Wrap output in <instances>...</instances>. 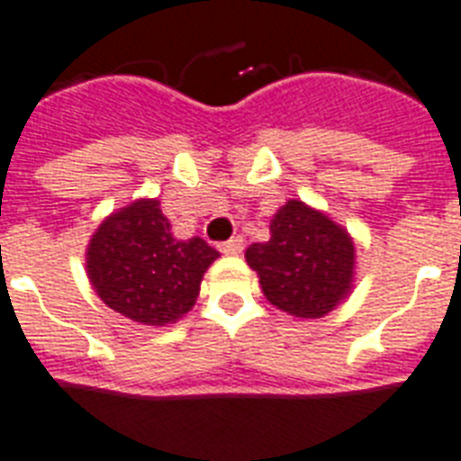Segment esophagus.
<instances>
[{
  "label": "esophagus",
  "instance_id": "34e87169",
  "mask_svg": "<svg viewBox=\"0 0 461 461\" xmlns=\"http://www.w3.org/2000/svg\"><path fill=\"white\" fill-rule=\"evenodd\" d=\"M220 251L227 256H239L241 251H244V239L234 237L230 239V241H224V244H220Z\"/></svg>",
  "mask_w": 461,
  "mask_h": 461
}]
</instances>
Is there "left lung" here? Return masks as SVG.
Returning a JSON list of instances; mask_svg holds the SVG:
<instances>
[{"label":"left lung","mask_w":461,"mask_h":461,"mask_svg":"<svg viewBox=\"0 0 461 461\" xmlns=\"http://www.w3.org/2000/svg\"><path fill=\"white\" fill-rule=\"evenodd\" d=\"M270 304L319 319L346 300L356 276V244L340 224L302 200H287L270 220V239L246 249Z\"/></svg>","instance_id":"left-lung-1"}]
</instances>
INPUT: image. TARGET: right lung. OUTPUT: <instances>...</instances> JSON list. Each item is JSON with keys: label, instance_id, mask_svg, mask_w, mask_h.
Wrapping results in <instances>:
<instances>
[{"label": "right lung", "instance_id": "right-lung-1", "mask_svg": "<svg viewBox=\"0 0 461 461\" xmlns=\"http://www.w3.org/2000/svg\"><path fill=\"white\" fill-rule=\"evenodd\" d=\"M217 256L205 239H176L159 200L142 198L98 224L86 246V276L113 312L167 326L191 312Z\"/></svg>", "mask_w": 461, "mask_h": 461}]
</instances>
